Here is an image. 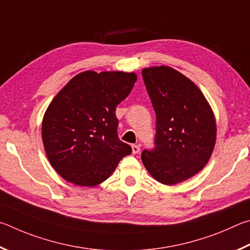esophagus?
<instances>
[{"label": "esophagus", "instance_id": "1", "mask_svg": "<svg viewBox=\"0 0 250 250\" xmlns=\"http://www.w3.org/2000/svg\"><path fill=\"white\" fill-rule=\"evenodd\" d=\"M132 150H133V154H138V152L141 151V148H139L138 145H133Z\"/></svg>", "mask_w": 250, "mask_h": 250}]
</instances>
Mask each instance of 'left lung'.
I'll return each mask as SVG.
<instances>
[{
  "instance_id": "obj_1",
  "label": "left lung",
  "mask_w": 250,
  "mask_h": 250,
  "mask_svg": "<svg viewBox=\"0 0 250 250\" xmlns=\"http://www.w3.org/2000/svg\"><path fill=\"white\" fill-rule=\"evenodd\" d=\"M144 82L156 113L155 147L142 160L157 181L174 186L200 172L215 146L216 123L202 92L166 65L145 68Z\"/></svg>"
}]
</instances>
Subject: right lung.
<instances>
[{
	"label": "right lung",
	"instance_id": "obj_1",
	"mask_svg": "<svg viewBox=\"0 0 250 250\" xmlns=\"http://www.w3.org/2000/svg\"><path fill=\"white\" fill-rule=\"evenodd\" d=\"M134 72L84 71L59 91L42 118L46 155L65 181L94 187L132 147L120 141L115 108L132 91Z\"/></svg>",
	"mask_w": 250,
	"mask_h": 250
}]
</instances>
